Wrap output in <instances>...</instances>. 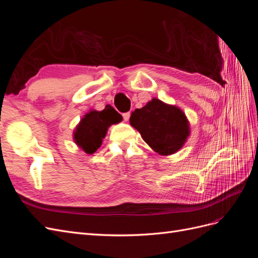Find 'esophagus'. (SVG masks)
Masks as SVG:
<instances>
[{"label":"esophagus","instance_id":"1","mask_svg":"<svg viewBox=\"0 0 258 258\" xmlns=\"http://www.w3.org/2000/svg\"><path fill=\"white\" fill-rule=\"evenodd\" d=\"M129 117H130V112H127V113H123L122 114V118H123L124 121H128Z\"/></svg>","mask_w":258,"mask_h":258}]
</instances>
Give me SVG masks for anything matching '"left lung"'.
Returning a JSON list of instances; mask_svg holds the SVG:
<instances>
[{
    "mask_svg": "<svg viewBox=\"0 0 258 258\" xmlns=\"http://www.w3.org/2000/svg\"><path fill=\"white\" fill-rule=\"evenodd\" d=\"M130 124L141 134L155 152L171 155L181 148L189 136L188 121L178 107L153 99L130 116Z\"/></svg>",
    "mask_w": 258,
    "mask_h": 258,
    "instance_id": "left-lung-1",
    "label": "left lung"
}]
</instances>
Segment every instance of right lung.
<instances>
[{
	"mask_svg": "<svg viewBox=\"0 0 258 258\" xmlns=\"http://www.w3.org/2000/svg\"><path fill=\"white\" fill-rule=\"evenodd\" d=\"M121 115L111 105H106L101 112L91 111L87 113L74 132L76 144L87 154H93L101 146L107 128L113 123L121 121Z\"/></svg>",
	"mask_w": 258,
	"mask_h": 258,
	"instance_id": "add662e5",
	"label": "right lung"
}]
</instances>
